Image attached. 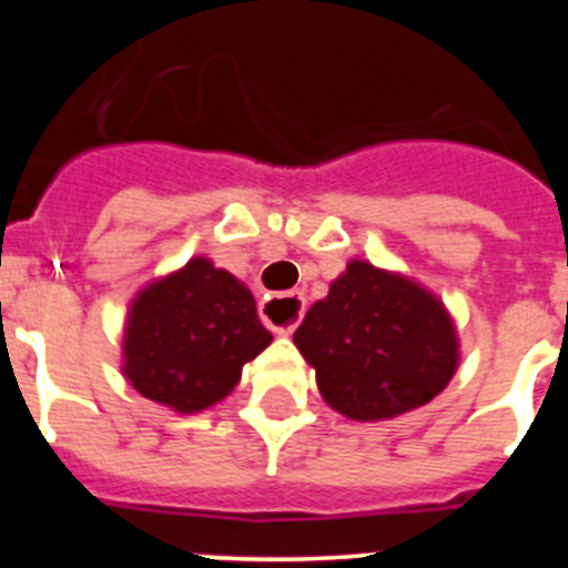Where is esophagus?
I'll return each mask as SVG.
<instances>
[{
  "instance_id": "34e87169",
  "label": "esophagus",
  "mask_w": 568,
  "mask_h": 568,
  "mask_svg": "<svg viewBox=\"0 0 568 568\" xmlns=\"http://www.w3.org/2000/svg\"><path fill=\"white\" fill-rule=\"evenodd\" d=\"M304 315V298L301 295H267V301L261 304V318L267 327H273V333L290 335L298 327V318ZM278 317H287L284 325H275Z\"/></svg>"
}]
</instances>
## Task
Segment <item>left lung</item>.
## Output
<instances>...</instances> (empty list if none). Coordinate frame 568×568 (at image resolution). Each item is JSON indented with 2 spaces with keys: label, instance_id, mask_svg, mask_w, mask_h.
I'll return each instance as SVG.
<instances>
[{
  "label": "left lung",
  "instance_id": "8db88e82",
  "mask_svg": "<svg viewBox=\"0 0 568 568\" xmlns=\"http://www.w3.org/2000/svg\"><path fill=\"white\" fill-rule=\"evenodd\" d=\"M335 413L386 420L429 404L458 369V335L429 290L349 261L293 335Z\"/></svg>",
  "mask_w": 568,
  "mask_h": 568
}]
</instances>
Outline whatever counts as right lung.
<instances>
[{
  "label": "right lung",
  "instance_id": "right-lung-1",
  "mask_svg": "<svg viewBox=\"0 0 568 568\" xmlns=\"http://www.w3.org/2000/svg\"><path fill=\"white\" fill-rule=\"evenodd\" d=\"M270 341L253 293L199 255L133 298L122 373L144 398L193 415L227 398Z\"/></svg>",
  "mask_w": 568,
  "mask_h": 568
}]
</instances>
